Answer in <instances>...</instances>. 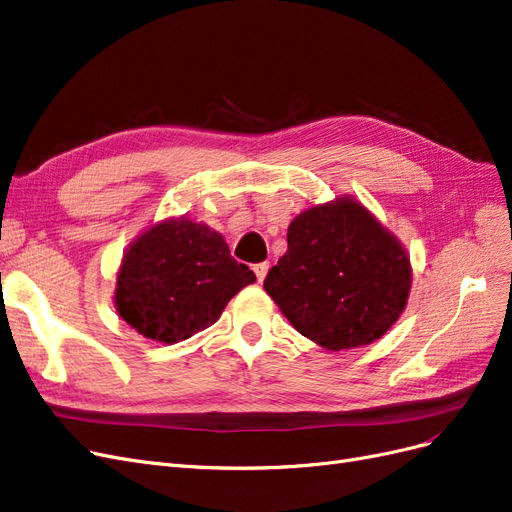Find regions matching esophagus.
I'll return each mask as SVG.
<instances>
[{"mask_svg":"<svg viewBox=\"0 0 512 512\" xmlns=\"http://www.w3.org/2000/svg\"><path fill=\"white\" fill-rule=\"evenodd\" d=\"M254 273L258 277V281H264V277H267V273H269V262L254 264Z\"/></svg>","mask_w":512,"mask_h":512,"instance_id":"esophagus-1","label":"esophagus"}]
</instances>
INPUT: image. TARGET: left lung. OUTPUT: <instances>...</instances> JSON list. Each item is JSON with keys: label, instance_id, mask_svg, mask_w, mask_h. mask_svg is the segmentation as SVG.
Instances as JSON below:
<instances>
[{"label": "left lung", "instance_id": "left-lung-1", "mask_svg": "<svg viewBox=\"0 0 512 512\" xmlns=\"http://www.w3.org/2000/svg\"><path fill=\"white\" fill-rule=\"evenodd\" d=\"M264 290L303 337L341 351L392 328L407 307L411 262L364 205L341 197L290 222Z\"/></svg>", "mask_w": 512, "mask_h": 512}]
</instances>
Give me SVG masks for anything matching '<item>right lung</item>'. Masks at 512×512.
Returning <instances> with one entry per match:
<instances>
[{
  "label": "right lung",
  "instance_id": "add662e5",
  "mask_svg": "<svg viewBox=\"0 0 512 512\" xmlns=\"http://www.w3.org/2000/svg\"><path fill=\"white\" fill-rule=\"evenodd\" d=\"M256 281L231 256L220 233L188 218L139 235L122 258L114 303L131 328L158 343H178L214 324L226 303Z\"/></svg>",
  "mask_w": 512,
  "mask_h": 512
}]
</instances>
